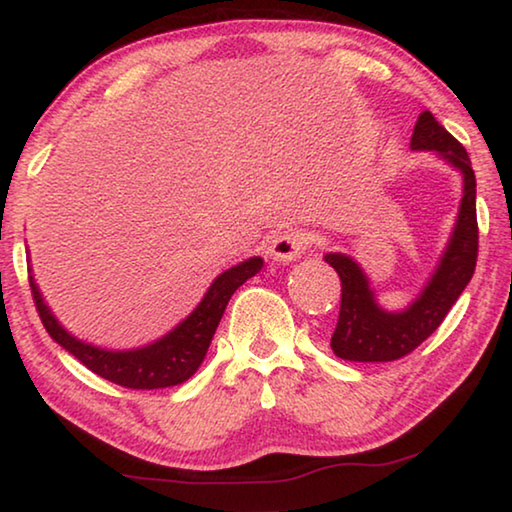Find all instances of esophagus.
<instances>
[{"instance_id": "esophagus-1", "label": "esophagus", "mask_w": 512, "mask_h": 512, "mask_svg": "<svg viewBox=\"0 0 512 512\" xmlns=\"http://www.w3.org/2000/svg\"><path fill=\"white\" fill-rule=\"evenodd\" d=\"M307 248V237L303 232H296V230H287V232H280L278 237L271 241L269 246V255L273 262H294L300 255L305 253Z\"/></svg>"}]
</instances>
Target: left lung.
Wrapping results in <instances>:
<instances>
[{"instance_id":"8db88e82","label":"left lung","mask_w":512,"mask_h":512,"mask_svg":"<svg viewBox=\"0 0 512 512\" xmlns=\"http://www.w3.org/2000/svg\"><path fill=\"white\" fill-rule=\"evenodd\" d=\"M410 148L440 154L446 164L462 175L456 225L426 287L401 312H387L378 305L369 278L353 257L344 253L323 257L342 280V307L330 339V348L342 360L392 362L415 351L444 321L476 269V177L467 150L437 123L431 111L419 113Z\"/></svg>"}]
</instances>
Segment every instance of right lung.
I'll return each mask as SVG.
<instances>
[{"instance_id": "obj_1", "label": "right lung", "mask_w": 512, "mask_h": 512, "mask_svg": "<svg viewBox=\"0 0 512 512\" xmlns=\"http://www.w3.org/2000/svg\"><path fill=\"white\" fill-rule=\"evenodd\" d=\"M262 266V257H250L246 262L223 271L212 282V287L207 289V294L202 296L196 310L186 316L182 323H177L168 335L148 346L129 348V351H109V348L86 344L75 335H70L47 307L34 275H29V285L45 330L50 332L56 344L66 348L70 355H75L84 367L120 387L159 389L180 385L198 371L209 344H212L218 323H221L227 300L232 298L243 282L262 271Z\"/></svg>"}]
</instances>
